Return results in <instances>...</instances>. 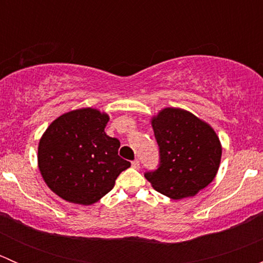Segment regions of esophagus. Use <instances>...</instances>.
<instances>
[{"label": "esophagus", "instance_id": "34e87169", "mask_svg": "<svg viewBox=\"0 0 263 263\" xmlns=\"http://www.w3.org/2000/svg\"><path fill=\"white\" fill-rule=\"evenodd\" d=\"M132 168H135V169L140 168V160H139V159H135V160L132 161Z\"/></svg>", "mask_w": 263, "mask_h": 263}]
</instances>
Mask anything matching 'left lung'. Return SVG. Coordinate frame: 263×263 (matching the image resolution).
I'll return each mask as SVG.
<instances>
[{
	"label": "left lung",
	"instance_id": "8db88e82",
	"mask_svg": "<svg viewBox=\"0 0 263 263\" xmlns=\"http://www.w3.org/2000/svg\"><path fill=\"white\" fill-rule=\"evenodd\" d=\"M153 128L159 165L144 176L158 192L181 200L213 182L221 145L209 124L187 110L166 108L153 119Z\"/></svg>",
	"mask_w": 263,
	"mask_h": 263
}]
</instances>
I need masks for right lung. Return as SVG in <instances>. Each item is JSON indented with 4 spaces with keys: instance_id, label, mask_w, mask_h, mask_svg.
Wrapping results in <instances>:
<instances>
[{
    "instance_id": "add662e5",
    "label": "right lung",
    "mask_w": 263,
    "mask_h": 263,
    "mask_svg": "<svg viewBox=\"0 0 263 263\" xmlns=\"http://www.w3.org/2000/svg\"><path fill=\"white\" fill-rule=\"evenodd\" d=\"M109 117L91 108L58 117L38 147L43 179L55 195L91 205L107 195L131 163L118 155L121 142L104 132Z\"/></svg>"
}]
</instances>
